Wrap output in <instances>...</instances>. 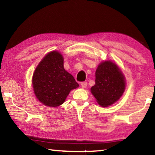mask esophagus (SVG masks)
I'll return each mask as SVG.
<instances>
[{"mask_svg": "<svg viewBox=\"0 0 155 155\" xmlns=\"http://www.w3.org/2000/svg\"><path fill=\"white\" fill-rule=\"evenodd\" d=\"M81 85L83 88H86V87H87V82H82L81 83Z\"/></svg>", "mask_w": 155, "mask_h": 155, "instance_id": "34e87169", "label": "esophagus"}]
</instances>
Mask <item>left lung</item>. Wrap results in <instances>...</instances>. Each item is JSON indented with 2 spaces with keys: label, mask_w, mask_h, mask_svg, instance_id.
<instances>
[{
  "label": "left lung",
  "mask_w": 155,
  "mask_h": 155,
  "mask_svg": "<svg viewBox=\"0 0 155 155\" xmlns=\"http://www.w3.org/2000/svg\"><path fill=\"white\" fill-rule=\"evenodd\" d=\"M126 81L118 66L111 61L98 65L96 71L95 85L91 92L101 107H109L120 99L124 93Z\"/></svg>",
  "instance_id": "left-lung-1"
}]
</instances>
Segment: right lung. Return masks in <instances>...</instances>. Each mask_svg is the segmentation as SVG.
<instances>
[{
  "label": "right lung",
  "instance_id": "right-lung-1",
  "mask_svg": "<svg viewBox=\"0 0 155 155\" xmlns=\"http://www.w3.org/2000/svg\"><path fill=\"white\" fill-rule=\"evenodd\" d=\"M32 85L39 101L51 107L61 105L70 91L79 86L73 76L64 69L61 54L55 51L48 52L37 66Z\"/></svg>",
  "mask_w": 155,
  "mask_h": 155
}]
</instances>
